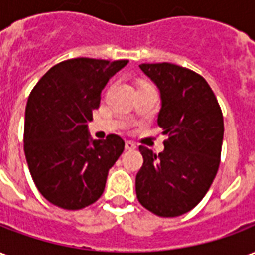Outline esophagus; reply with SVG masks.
<instances>
[{
    "label": "esophagus",
    "instance_id": "1",
    "mask_svg": "<svg viewBox=\"0 0 255 255\" xmlns=\"http://www.w3.org/2000/svg\"><path fill=\"white\" fill-rule=\"evenodd\" d=\"M126 149L127 150L136 149V144L133 143V142H131V140H127V142H126Z\"/></svg>",
    "mask_w": 255,
    "mask_h": 255
}]
</instances>
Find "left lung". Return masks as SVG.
<instances>
[{
	"instance_id": "obj_1",
	"label": "left lung",
	"mask_w": 255,
	"mask_h": 255,
	"mask_svg": "<svg viewBox=\"0 0 255 255\" xmlns=\"http://www.w3.org/2000/svg\"><path fill=\"white\" fill-rule=\"evenodd\" d=\"M160 90L157 123L166 135L164 151L139 146L143 165L136 173L138 201L151 213L176 217L195 208L219 171L224 135L223 113L208 82L175 64H140Z\"/></svg>"
}]
</instances>
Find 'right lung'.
Wrapping results in <instances>:
<instances>
[{
	"mask_svg": "<svg viewBox=\"0 0 255 255\" xmlns=\"http://www.w3.org/2000/svg\"><path fill=\"white\" fill-rule=\"evenodd\" d=\"M128 60L79 57L50 68L25 106L24 153L32 180L43 197L67 210L94 203L108 172L124 150L119 135L90 136L89 122L109 79Z\"/></svg>",
	"mask_w": 255,
	"mask_h": 255,
	"instance_id": "obj_1",
	"label": "right lung"
}]
</instances>
